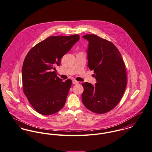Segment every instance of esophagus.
<instances>
[{"mask_svg":"<svg viewBox=\"0 0 152 152\" xmlns=\"http://www.w3.org/2000/svg\"><path fill=\"white\" fill-rule=\"evenodd\" d=\"M72 83H73V84H78V82L77 81L74 80H72Z\"/></svg>","mask_w":152,"mask_h":152,"instance_id":"34e87169","label":"esophagus"}]
</instances>
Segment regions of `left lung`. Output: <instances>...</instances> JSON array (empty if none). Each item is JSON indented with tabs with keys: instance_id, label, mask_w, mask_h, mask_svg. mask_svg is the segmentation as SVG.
Returning a JSON list of instances; mask_svg holds the SVG:
<instances>
[{
	"instance_id": "8db88e82",
	"label": "left lung",
	"mask_w": 152,
	"mask_h": 152,
	"mask_svg": "<svg viewBox=\"0 0 152 152\" xmlns=\"http://www.w3.org/2000/svg\"><path fill=\"white\" fill-rule=\"evenodd\" d=\"M83 38L89 42L88 67L94 70L96 83H82L84 106L97 114L113 109L123 96L126 86V72L123 57L111 42L94 34Z\"/></svg>"
}]
</instances>
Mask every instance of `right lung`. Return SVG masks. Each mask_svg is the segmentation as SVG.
<instances>
[{
  "label": "right lung",
  "instance_id": "right-lung-1",
  "mask_svg": "<svg viewBox=\"0 0 152 152\" xmlns=\"http://www.w3.org/2000/svg\"><path fill=\"white\" fill-rule=\"evenodd\" d=\"M80 39L78 34L52 36L34 46L22 68L23 91L33 108L43 115H51L64 106L72 81L57 77L55 66Z\"/></svg>",
  "mask_w": 152,
  "mask_h": 152
}]
</instances>
